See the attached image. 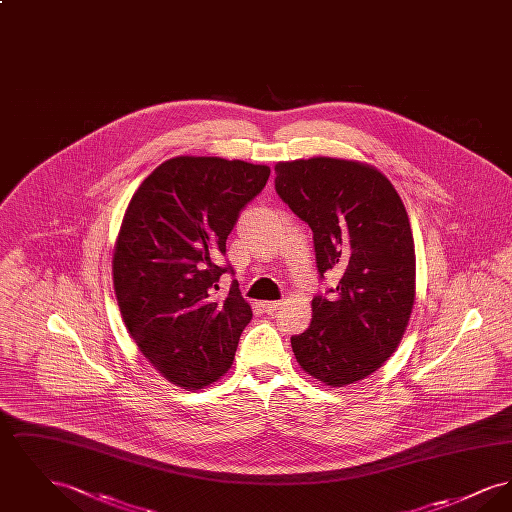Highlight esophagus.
I'll return each instance as SVG.
<instances>
[{
	"instance_id": "1",
	"label": "esophagus",
	"mask_w": 512,
	"mask_h": 512,
	"mask_svg": "<svg viewBox=\"0 0 512 512\" xmlns=\"http://www.w3.org/2000/svg\"><path fill=\"white\" fill-rule=\"evenodd\" d=\"M282 305H284L282 301H263V303H261V307L267 311L268 315L276 313V311H278Z\"/></svg>"
}]
</instances>
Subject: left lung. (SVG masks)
Masks as SVG:
<instances>
[{
	"mask_svg": "<svg viewBox=\"0 0 512 512\" xmlns=\"http://www.w3.org/2000/svg\"><path fill=\"white\" fill-rule=\"evenodd\" d=\"M276 194L313 230L320 278L340 282L313 299L311 326L292 336L299 366L343 388L376 372L403 340L416 293L409 215L372 165L336 157L278 163Z\"/></svg>",
	"mask_w": 512,
	"mask_h": 512,
	"instance_id": "obj_1",
	"label": "left lung"
}]
</instances>
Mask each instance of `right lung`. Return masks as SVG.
Here are the masks:
<instances>
[{
    "label": "right lung",
    "mask_w": 512,
    "mask_h": 512,
    "mask_svg": "<svg viewBox=\"0 0 512 512\" xmlns=\"http://www.w3.org/2000/svg\"><path fill=\"white\" fill-rule=\"evenodd\" d=\"M270 169L240 159L180 155L134 192L113 251V286L128 334L151 366L182 390L224 376L251 305L234 282L215 299L226 238L261 194Z\"/></svg>",
    "instance_id": "add662e5"
}]
</instances>
